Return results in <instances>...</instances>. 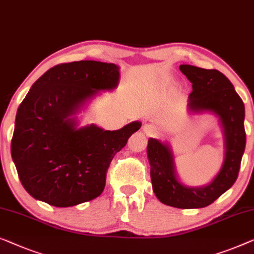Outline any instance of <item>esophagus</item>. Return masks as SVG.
Listing matches in <instances>:
<instances>
[{
    "instance_id": "obj_1",
    "label": "esophagus",
    "mask_w": 254,
    "mask_h": 254,
    "mask_svg": "<svg viewBox=\"0 0 254 254\" xmlns=\"http://www.w3.org/2000/svg\"><path fill=\"white\" fill-rule=\"evenodd\" d=\"M143 130H144V133L146 135H154L158 133V128L154 126V125H145L144 127H143Z\"/></svg>"
}]
</instances>
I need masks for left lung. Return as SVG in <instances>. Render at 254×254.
<instances>
[{
    "instance_id": "8db88e82",
    "label": "left lung",
    "mask_w": 254,
    "mask_h": 254,
    "mask_svg": "<svg viewBox=\"0 0 254 254\" xmlns=\"http://www.w3.org/2000/svg\"><path fill=\"white\" fill-rule=\"evenodd\" d=\"M180 71L192 83L189 111L211 112L219 118L225 136V160L211 183L185 186L176 175L171 146L149 138L146 152L151 166L150 175L153 192L163 204L178 208H201L218 199L237 180L246 143L245 108L233 83L218 69L180 65Z\"/></svg>"
}]
</instances>
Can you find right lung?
Listing matches in <instances>:
<instances>
[{"instance_id":"right-lung-1","label":"right lung","mask_w":254,"mask_h":254,"mask_svg":"<svg viewBox=\"0 0 254 254\" xmlns=\"http://www.w3.org/2000/svg\"><path fill=\"white\" fill-rule=\"evenodd\" d=\"M119 66L80 61L54 66L33 83L18 108L11 156L25 190L35 199L68 207L100 196L111 160L141 128L118 130L73 117L101 90L119 82Z\"/></svg>"}]
</instances>
